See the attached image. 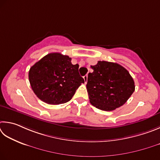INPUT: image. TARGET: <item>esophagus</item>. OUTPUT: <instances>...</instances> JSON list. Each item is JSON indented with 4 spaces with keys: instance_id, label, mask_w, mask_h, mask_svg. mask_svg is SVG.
I'll return each mask as SVG.
<instances>
[{
    "instance_id": "1",
    "label": "esophagus",
    "mask_w": 160,
    "mask_h": 160,
    "mask_svg": "<svg viewBox=\"0 0 160 160\" xmlns=\"http://www.w3.org/2000/svg\"><path fill=\"white\" fill-rule=\"evenodd\" d=\"M83 79H84V82L86 83H87V81H88V75H85L84 77H83Z\"/></svg>"
}]
</instances>
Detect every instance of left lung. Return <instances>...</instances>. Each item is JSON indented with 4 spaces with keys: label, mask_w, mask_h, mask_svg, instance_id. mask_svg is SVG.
Wrapping results in <instances>:
<instances>
[{
    "label": "left lung",
    "mask_w": 160,
    "mask_h": 160,
    "mask_svg": "<svg viewBox=\"0 0 160 160\" xmlns=\"http://www.w3.org/2000/svg\"><path fill=\"white\" fill-rule=\"evenodd\" d=\"M86 88L90 102L104 111H112L127 101L135 91L134 81L124 67L107 61L91 66Z\"/></svg>",
    "instance_id": "left-lung-1"
}]
</instances>
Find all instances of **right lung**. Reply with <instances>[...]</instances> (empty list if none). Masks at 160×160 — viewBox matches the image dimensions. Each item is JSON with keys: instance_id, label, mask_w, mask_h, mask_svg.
Wrapping results in <instances>:
<instances>
[{"instance_id": "right-lung-1", "label": "right lung", "mask_w": 160, "mask_h": 160, "mask_svg": "<svg viewBox=\"0 0 160 160\" xmlns=\"http://www.w3.org/2000/svg\"><path fill=\"white\" fill-rule=\"evenodd\" d=\"M71 60L61 53H49L31 67L30 85L42 101L50 105L65 103L84 83L78 73V64H72Z\"/></svg>"}]
</instances>
